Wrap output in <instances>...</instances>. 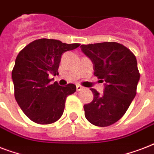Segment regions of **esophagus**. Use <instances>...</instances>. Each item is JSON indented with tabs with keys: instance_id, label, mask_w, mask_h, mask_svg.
Instances as JSON below:
<instances>
[{
	"instance_id": "1",
	"label": "esophagus",
	"mask_w": 154,
	"mask_h": 154,
	"mask_svg": "<svg viewBox=\"0 0 154 154\" xmlns=\"http://www.w3.org/2000/svg\"><path fill=\"white\" fill-rule=\"evenodd\" d=\"M82 89H83V87L81 86L80 85H77V91H78V92L81 91Z\"/></svg>"
}]
</instances>
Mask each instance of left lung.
Segmentation results:
<instances>
[{
  "mask_svg": "<svg viewBox=\"0 0 154 154\" xmlns=\"http://www.w3.org/2000/svg\"><path fill=\"white\" fill-rule=\"evenodd\" d=\"M81 49L94 64V76L105 82L101 95L90 89L94 100L84 105L85 116L96 126H109L123 117L136 96L140 79L136 57L117 42L82 45Z\"/></svg>",
  "mask_w": 154,
  "mask_h": 154,
  "instance_id": "8db88e82",
  "label": "left lung"
}]
</instances>
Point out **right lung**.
Instances as JSON below:
<instances>
[{
  "mask_svg": "<svg viewBox=\"0 0 154 154\" xmlns=\"http://www.w3.org/2000/svg\"><path fill=\"white\" fill-rule=\"evenodd\" d=\"M80 44H66L54 39L33 41L18 53L12 71L14 96L20 109L35 123L51 124L62 116L66 97L76 92V85H51L49 75L58 74L63 53Z\"/></svg>",
  "mask_w": 154,
  "mask_h": 154,
  "instance_id": "1",
  "label": "right lung"
}]
</instances>
